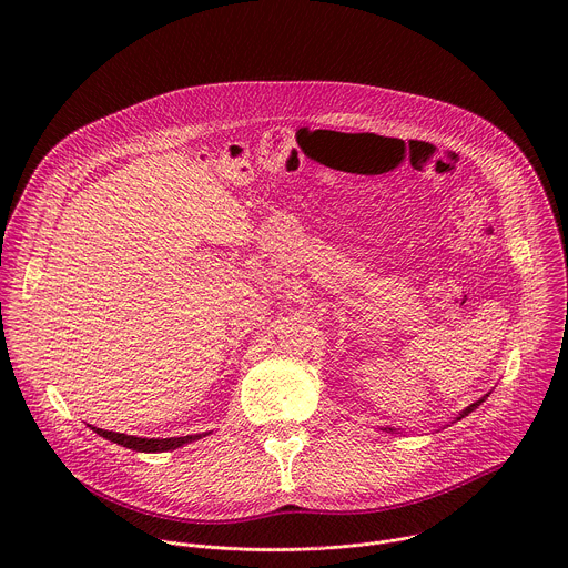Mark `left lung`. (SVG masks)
<instances>
[{
  "instance_id": "left-lung-1",
  "label": "left lung",
  "mask_w": 568,
  "mask_h": 568,
  "mask_svg": "<svg viewBox=\"0 0 568 568\" xmlns=\"http://www.w3.org/2000/svg\"><path fill=\"white\" fill-rule=\"evenodd\" d=\"M485 397H488V395H483V397H480V399H476V402H474V404H469V407H467V409H465V412H463V414H460V418H465V416H467V414H471V412H474V409H476V407H478V404H480V402H483V399H485Z\"/></svg>"
}]
</instances>
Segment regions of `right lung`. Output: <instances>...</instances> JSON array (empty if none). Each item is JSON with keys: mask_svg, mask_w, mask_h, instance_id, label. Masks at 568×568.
<instances>
[{"mask_svg": "<svg viewBox=\"0 0 568 568\" xmlns=\"http://www.w3.org/2000/svg\"><path fill=\"white\" fill-rule=\"evenodd\" d=\"M99 436L116 443V445H123L128 449H134V452H169V449H178L186 443H193L197 438H202V434L197 436H182V438H136V436H125V434H114V432H105V429H97L92 427Z\"/></svg>", "mask_w": 568, "mask_h": 568, "instance_id": "add662e5", "label": "right lung"}]
</instances>
